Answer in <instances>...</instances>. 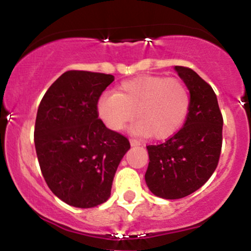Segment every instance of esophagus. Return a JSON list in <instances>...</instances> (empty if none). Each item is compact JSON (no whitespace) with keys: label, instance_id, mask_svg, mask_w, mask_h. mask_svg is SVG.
Wrapping results in <instances>:
<instances>
[{"label":"esophagus","instance_id":"34e87169","mask_svg":"<svg viewBox=\"0 0 251 251\" xmlns=\"http://www.w3.org/2000/svg\"><path fill=\"white\" fill-rule=\"evenodd\" d=\"M129 143H131V146H140V145H142V143H140L139 140H135V139H131V140H129Z\"/></svg>","mask_w":251,"mask_h":251}]
</instances>
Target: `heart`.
I'll return each instance as SVG.
<instances>
[{
  "label": "heart",
  "mask_w": 251,
  "mask_h": 251,
  "mask_svg": "<svg viewBox=\"0 0 251 251\" xmlns=\"http://www.w3.org/2000/svg\"><path fill=\"white\" fill-rule=\"evenodd\" d=\"M190 94L183 82L160 75H145L124 81L118 93H105L98 99L100 120L112 131H122L135 114L133 134L155 139L174 135L185 122Z\"/></svg>",
  "instance_id": "heart-1"
}]
</instances>
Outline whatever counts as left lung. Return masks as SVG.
I'll return each instance as SVG.
<instances>
[{
    "instance_id": "obj_1",
    "label": "left lung",
    "mask_w": 251,
    "mask_h": 251,
    "mask_svg": "<svg viewBox=\"0 0 251 251\" xmlns=\"http://www.w3.org/2000/svg\"><path fill=\"white\" fill-rule=\"evenodd\" d=\"M175 71L190 92L185 124L166 142L146 146V185L164 200L186 197L203 186L217 168L222 149L223 118L214 89L191 68L175 66Z\"/></svg>"
}]
</instances>
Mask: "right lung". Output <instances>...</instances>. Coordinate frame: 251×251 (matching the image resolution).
Returning <instances> with one entry per match:
<instances>
[{"label": "right lung", "mask_w": 251, "mask_h": 251, "mask_svg": "<svg viewBox=\"0 0 251 251\" xmlns=\"http://www.w3.org/2000/svg\"><path fill=\"white\" fill-rule=\"evenodd\" d=\"M113 80L111 74L68 71L37 109L34 143L43 178L57 198L75 208L108 200L118 165L131 148L98 118V99Z\"/></svg>", "instance_id": "obj_1"}]
</instances>
